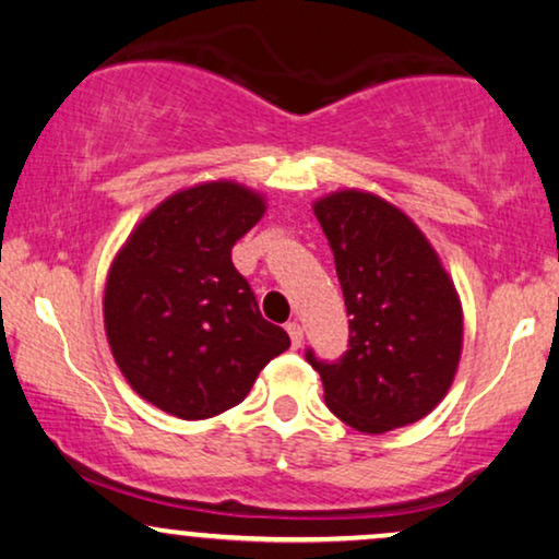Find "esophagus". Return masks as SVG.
I'll return each instance as SVG.
<instances>
[{
	"instance_id": "34e87169",
	"label": "esophagus",
	"mask_w": 559,
	"mask_h": 559,
	"mask_svg": "<svg viewBox=\"0 0 559 559\" xmlns=\"http://www.w3.org/2000/svg\"><path fill=\"white\" fill-rule=\"evenodd\" d=\"M286 332L290 336V347H294V349L301 347V344H304V326L298 324V321H288Z\"/></svg>"
}]
</instances>
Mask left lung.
<instances>
[{"instance_id": "left-lung-1", "label": "left lung", "mask_w": 559, "mask_h": 559, "mask_svg": "<svg viewBox=\"0 0 559 559\" xmlns=\"http://www.w3.org/2000/svg\"><path fill=\"white\" fill-rule=\"evenodd\" d=\"M334 253L349 313L340 361L306 352L336 418L380 436L433 411L463 347L459 290L420 227L372 192L340 190L313 202Z\"/></svg>"}]
</instances>
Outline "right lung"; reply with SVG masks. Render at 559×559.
Segmentation results:
<instances>
[{"label": "right lung", "instance_id": "right-lung-1", "mask_svg": "<svg viewBox=\"0 0 559 559\" xmlns=\"http://www.w3.org/2000/svg\"><path fill=\"white\" fill-rule=\"evenodd\" d=\"M263 212V194L246 185L202 182L156 204L116 253L104 290L108 347L159 411L182 420L230 411L290 347L230 258Z\"/></svg>", "mask_w": 559, "mask_h": 559}]
</instances>
